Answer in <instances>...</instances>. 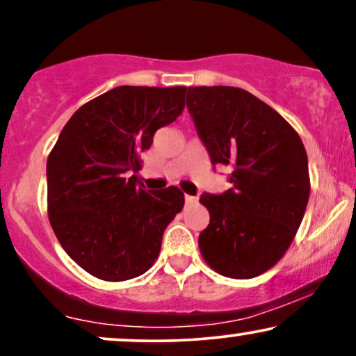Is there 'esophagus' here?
<instances>
[{
	"label": "esophagus",
	"mask_w": 356,
	"mask_h": 356,
	"mask_svg": "<svg viewBox=\"0 0 356 356\" xmlns=\"http://www.w3.org/2000/svg\"><path fill=\"white\" fill-rule=\"evenodd\" d=\"M197 202V197H194V195H186V204L187 206H192V204Z\"/></svg>",
	"instance_id": "obj_1"
}]
</instances>
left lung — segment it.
Returning <instances> with one entry per match:
<instances>
[{"instance_id":"8db88e82","label":"left lung","mask_w":356,"mask_h":356,"mask_svg":"<svg viewBox=\"0 0 356 356\" xmlns=\"http://www.w3.org/2000/svg\"><path fill=\"white\" fill-rule=\"evenodd\" d=\"M187 108L212 164L232 169V189L199 199L211 216L199 234L204 261L234 280L263 275L291 246L308 206L303 142L243 88L189 87Z\"/></svg>"}]
</instances>
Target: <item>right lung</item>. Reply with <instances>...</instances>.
I'll return each mask as SVG.
<instances>
[{"label": "right lung", "instance_id": "obj_1", "mask_svg": "<svg viewBox=\"0 0 356 356\" xmlns=\"http://www.w3.org/2000/svg\"><path fill=\"white\" fill-rule=\"evenodd\" d=\"M186 90H108L73 113L48 155V219L67 254L99 280L144 275L182 211L177 187L145 191L136 172L154 134L182 113Z\"/></svg>", "mask_w": 356, "mask_h": 356}]
</instances>
